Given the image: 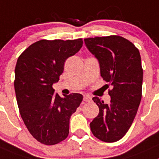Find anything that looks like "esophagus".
Returning <instances> with one entry per match:
<instances>
[{"label":"esophagus","mask_w":159,"mask_h":159,"mask_svg":"<svg viewBox=\"0 0 159 159\" xmlns=\"http://www.w3.org/2000/svg\"><path fill=\"white\" fill-rule=\"evenodd\" d=\"M84 101H86V102H89V101H91V97L89 96V95H84Z\"/></svg>","instance_id":"esophagus-1"}]
</instances>
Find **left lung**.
Returning <instances> with one entry per match:
<instances>
[{
    "label": "left lung",
    "mask_w": 159,
    "mask_h": 159,
    "mask_svg": "<svg viewBox=\"0 0 159 159\" xmlns=\"http://www.w3.org/2000/svg\"><path fill=\"white\" fill-rule=\"evenodd\" d=\"M87 49L100 65L101 75L111 87L109 104L93 97L99 108L90 122L92 134L104 142H116L127 133L137 115L142 96L143 69L139 50L119 36L84 39Z\"/></svg>",
    "instance_id": "obj_1"
}]
</instances>
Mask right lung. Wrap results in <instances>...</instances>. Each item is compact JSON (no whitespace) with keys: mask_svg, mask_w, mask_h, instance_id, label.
Returning a JSON list of instances; mask_svg holds the SVG:
<instances>
[{"mask_svg":"<svg viewBox=\"0 0 159 159\" xmlns=\"http://www.w3.org/2000/svg\"><path fill=\"white\" fill-rule=\"evenodd\" d=\"M83 43L81 38L39 40L17 60L14 85L19 112L29 132L43 144H57L68 137L69 119L83 101L80 93L61 98L52 87L59 80L66 60Z\"/></svg>","mask_w":159,"mask_h":159,"instance_id":"1","label":"right lung"}]
</instances>
